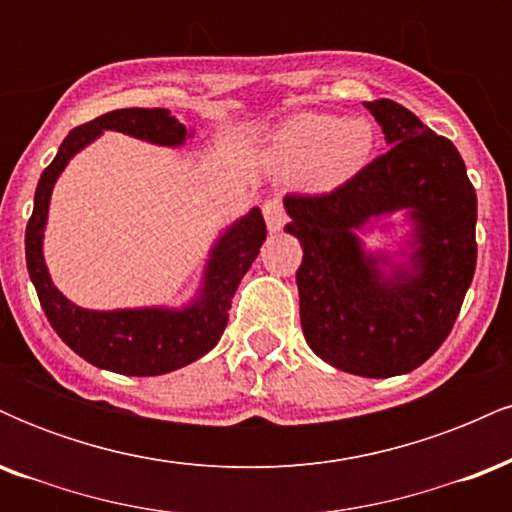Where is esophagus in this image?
Returning a JSON list of instances; mask_svg holds the SVG:
<instances>
[{"label": "esophagus", "instance_id": "esophagus-1", "mask_svg": "<svg viewBox=\"0 0 512 512\" xmlns=\"http://www.w3.org/2000/svg\"><path fill=\"white\" fill-rule=\"evenodd\" d=\"M262 211H264V221H267L269 233H276V231H281V228H284L286 214H284V204H281V199H276V197L267 199Z\"/></svg>", "mask_w": 512, "mask_h": 512}]
</instances>
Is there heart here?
Returning a JSON list of instances; mask_svg holds the SVG:
<instances>
[{"instance_id": "heart-1", "label": "heart", "mask_w": 512, "mask_h": 512, "mask_svg": "<svg viewBox=\"0 0 512 512\" xmlns=\"http://www.w3.org/2000/svg\"><path fill=\"white\" fill-rule=\"evenodd\" d=\"M375 129L366 117L330 113L291 115L272 137V156L281 166L301 168L305 187L332 190L366 166Z\"/></svg>"}]
</instances>
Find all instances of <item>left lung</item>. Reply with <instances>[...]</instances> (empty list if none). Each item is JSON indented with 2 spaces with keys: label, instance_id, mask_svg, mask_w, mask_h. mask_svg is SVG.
I'll return each mask as SVG.
<instances>
[{
  "label": "left lung",
  "instance_id": "obj_1",
  "mask_svg": "<svg viewBox=\"0 0 512 512\" xmlns=\"http://www.w3.org/2000/svg\"><path fill=\"white\" fill-rule=\"evenodd\" d=\"M390 149L330 195H286L303 262L296 272L305 342L363 378L411 373L438 351L477 267V192L460 151L395 101L366 103ZM407 210L404 263L366 253L357 233Z\"/></svg>",
  "mask_w": 512,
  "mask_h": 512
}]
</instances>
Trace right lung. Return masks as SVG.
<instances>
[{
  "instance_id": "obj_1",
  "label": "right lung",
  "mask_w": 512,
  "mask_h": 512,
  "mask_svg": "<svg viewBox=\"0 0 512 512\" xmlns=\"http://www.w3.org/2000/svg\"><path fill=\"white\" fill-rule=\"evenodd\" d=\"M105 129L158 146H182L187 137H192V132H187V127L166 108L113 110L74 127L35 187L33 214L26 226L28 274L52 330L84 361L122 375H163L197 361L219 344L233 293L260 255L267 226L257 207L228 226L209 252L202 289L185 308H79L52 284L43 257V233L57 178L67 163L93 139L101 137Z\"/></svg>"
}]
</instances>
